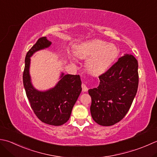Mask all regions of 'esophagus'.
<instances>
[{
	"instance_id": "obj_1",
	"label": "esophagus",
	"mask_w": 157,
	"mask_h": 157,
	"mask_svg": "<svg viewBox=\"0 0 157 157\" xmlns=\"http://www.w3.org/2000/svg\"><path fill=\"white\" fill-rule=\"evenodd\" d=\"M82 91H83V92H87V91H88V88H87L86 86V84H82Z\"/></svg>"
}]
</instances>
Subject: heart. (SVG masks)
<instances>
[{"label": "heart", "instance_id": "b5f03b06", "mask_svg": "<svg viewBox=\"0 0 157 157\" xmlns=\"http://www.w3.org/2000/svg\"><path fill=\"white\" fill-rule=\"evenodd\" d=\"M119 54L118 49L113 44L100 40H93L78 45L75 56L80 59H88L86 67L93 75H99L108 69ZM75 61L74 58H72Z\"/></svg>", "mask_w": 157, "mask_h": 157}]
</instances>
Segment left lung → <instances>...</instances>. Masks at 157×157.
Instances as JSON below:
<instances>
[{"instance_id": "8db88e82", "label": "left lung", "mask_w": 157, "mask_h": 157, "mask_svg": "<svg viewBox=\"0 0 157 157\" xmlns=\"http://www.w3.org/2000/svg\"><path fill=\"white\" fill-rule=\"evenodd\" d=\"M99 78V86L88 90L91 116L97 124L112 126L124 117L136 95L137 60L133 55L124 54Z\"/></svg>"}]
</instances>
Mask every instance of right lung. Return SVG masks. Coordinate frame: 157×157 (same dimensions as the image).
Here are the masks:
<instances>
[{
  "mask_svg": "<svg viewBox=\"0 0 157 157\" xmlns=\"http://www.w3.org/2000/svg\"><path fill=\"white\" fill-rule=\"evenodd\" d=\"M51 44L52 42L44 36L27 52L23 83L30 106L37 118L45 124L60 126L69 121L82 92V82L79 75H65L62 72L60 80L53 88L39 90L33 86L30 75V57L35 52L48 48Z\"/></svg>",
  "mask_w": 157,
  "mask_h": 157,
  "instance_id": "right-lung-1",
  "label": "right lung"
}]
</instances>
